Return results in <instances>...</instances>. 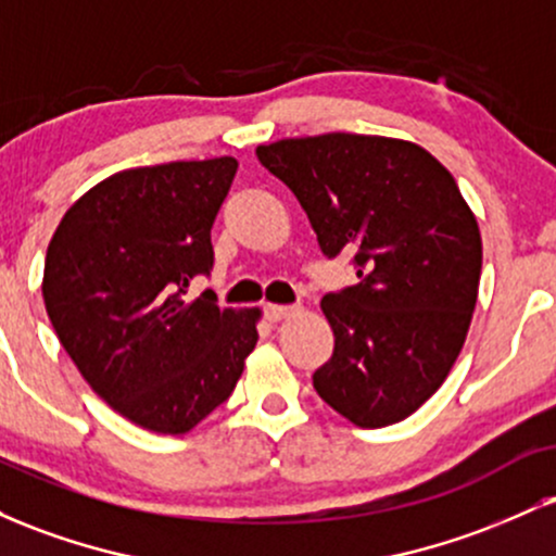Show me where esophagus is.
Masks as SVG:
<instances>
[{
	"instance_id": "1",
	"label": "esophagus",
	"mask_w": 556,
	"mask_h": 556,
	"mask_svg": "<svg viewBox=\"0 0 556 556\" xmlns=\"http://www.w3.org/2000/svg\"><path fill=\"white\" fill-rule=\"evenodd\" d=\"M264 314H266V318H269V321L277 324V321H282V318H290V316L300 314V308H298V305H266Z\"/></svg>"
}]
</instances>
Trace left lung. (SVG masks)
<instances>
[{
	"label": "left lung",
	"instance_id": "8db88e82",
	"mask_svg": "<svg viewBox=\"0 0 556 556\" xmlns=\"http://www.w3.org/2000/svg\"><path fill=\"white\" fill-rule=\"evenodd\" d=\"M308 214L324 256H353L358 285L321 311L334 353L314 374L361 429L418 410L460 355L481 279V232L455 177L410 140L324 132L258 146Z\"/></svg>",
	"mask_w": 556,
	"mask_h": 556
}]
</instances>
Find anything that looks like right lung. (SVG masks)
I'll list each match as a JSON object with an SVG mask.
<instances>
[{"instance_id":"obj_1","label":"right lung","mask_w":556,"mask_h":556,"mask_svg":"<svg viewBox=\"0 0 556 556\" xmlns=\"http://www.w3.org/2000/svg\"><path fill=\"white\" fill-rule=\"evenodd\" d=\"M238 159L125 169L62 216L43 264V303L83 379L154 433L195 429L238 384L258 308H219L190 282L214 266L212 227Z\"/></svg>"}]
</instances>
